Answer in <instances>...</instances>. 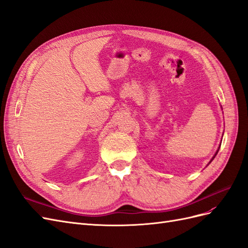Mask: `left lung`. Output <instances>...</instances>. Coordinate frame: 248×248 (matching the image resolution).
Listing matches in <instances>:
<instances>
[{
  "mask_svg": "<svg viewBox=\"0 0 248 248\" xmlns=\"http://www.w3.org/2000/svg\"><path fill=\"white\" fill-rule=\"evenodd\" d=\"M217 152H218V151H217ZM217 152H216V154H217ZM216 154H215V155H214V157H215V156H216ZM214 157H213V158H214ZM213 158H212V159H213Z\"/></svg>",
  "mask_w": 248,
  "mask_h": 248,
  "instance_id": "8db88e82",
  "label": "left lung"
}]
</instances>
